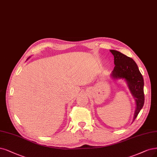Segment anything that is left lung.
Instances as JSON below:
<instances>
[{
    "label": "left lung",
    "mask_w": 157,
    "mask_h": 157,
    "mask_svg": "<svg viewBox=\"0 0 157 157\" xmlns=\"http://www.w3.org/2000/svg\"><path fill=\"white\" fill-rule=\"evenodd\" d=\"M114 57L115 67L112 71L113 79H125L132 95L136 102V110L133 121L137 117L144 104V78L138 67L133 59L115 50L110 51Z\"/></svg>",
    "instance_id": "obj_1"
}]
</instances>
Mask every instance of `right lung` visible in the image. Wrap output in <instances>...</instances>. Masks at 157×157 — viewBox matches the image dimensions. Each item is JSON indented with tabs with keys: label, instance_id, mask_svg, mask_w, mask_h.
I'll list each match as a JSON object with an SVG mask.
<instances>
[{
	"label": "right lung",
	"instance_id": "obj_1",
	"mask_svg": "<svg viewBox=\"0 0 157 157\" xmlns=\"http://www.w3.org/2000/svg\"><path fill=\"white\" fill-rule=\"evenodd\" d=\"M28 59H29V58H28Z\"/></svg>",
	"mask_w": 157,
	"mask_h": 157
}]
</instances>
